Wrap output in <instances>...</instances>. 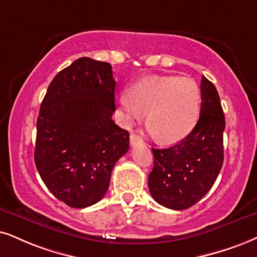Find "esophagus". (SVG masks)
Listing matches in <instances>:
<instances>
[{
	"label": "esophagus",
	"instance_id": "34e87169",
	"mask_svg": "<svg viewBox=\"0 0 257 257\" xmlns=\"http://www.w3.org/2000/svg\"><path fill=\"white\" fill-rule=\"evenodd\" d=\"M129 141H131L132 146L144 145V141H142V139L140 138L138 134H135V133H132L131 136H129Z\"/></svg>",
	"mask_w": 257,
	"mask_h": 257
}]
</instances>
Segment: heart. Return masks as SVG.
<instances>
[{
    "instance_id": "obj_1",
    "label": "heart",
    "mask_w": 257,
    "mask_h": 257,
    "mask_svg": "<svg viewBox=\"0 0 257 257\" xmlns=\"http://www.w3.org/2000/svg\"><path fill=\"white\" fill-rule=\"evenodd\" d=\"M200 86L193 78L148 76L119 98L125 121H140L148 112L147 125L161 142H177L193 129L199 117Z\"/></svg>"
}]
</instances>
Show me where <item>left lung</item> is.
I'll use <instances>...</instances> for the list:
<instances>
[{"label":"left lung","instance_id":"obj_1","mask_svg":"<svg viewBox=\"0 0 257 257\" xmlns=\"http://www.w3.org/2000/svg\"><path fill=\"white\" fill-rule=\"evenodd\" d=\"M201 106L197 124L184 140L168 148H152L154 167L148 186L155 201L172 210H185L212 187L223 165L225 118L219 95L201 77Z\"/></svg>","mask_w":257,"mask_h":257}]
</instances>
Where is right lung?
<instances>
[{"label":"right lung","mask_w":257,"mask_h":257,"mask_svg":"<svg viewBox=\"0 0 257 257\" xmlns=\"http://www.w3.org/2000/svg\"><path fill=\"white\" fill-rule=\"evenodd\" d=\"M115 85L111 65L83 57L53 78L41 103L35 166L53 196L71 207L102 199L129 149V133L111 118Z\"/></svg>","instance_id":"1"}]
</instances>
